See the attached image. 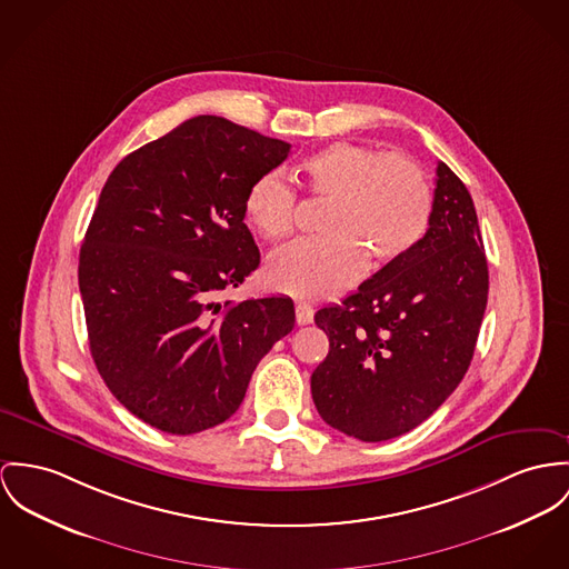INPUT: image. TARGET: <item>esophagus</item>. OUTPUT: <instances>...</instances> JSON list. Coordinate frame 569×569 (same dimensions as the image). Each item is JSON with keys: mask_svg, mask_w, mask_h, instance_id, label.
Here are the masks:
<instances>
[{"mask_svg": "<svg viewBox=\"0 0 569 569\" xmlns=\"http://www.w3.org/2000/svg\"><path fill=\"white\" fill-rule=\"evenodd\" d=\"M295 311H297V322H299V325H309V322H313V311H311V307L303 306V303H297Z\"/></svg>", "mask_w": 569, "mask_h": 569, "instance_id": "1", "label": "esophagus"}]
</instances>
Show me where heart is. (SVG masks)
Listing matches in <instances>:
<instances>
[{"label":"heart","instance_id":"1","mask_svg":"<svg viewBox=\"0 0 569 569\" xmlns=\"http://www.w3.org/2000/svg\"><path fill=\"white\" fill-rule=\"evenodd\" d=\"M313 197L331 201L325 238L283 247L268 263V279L306 301L340 295L370 268L407 258L425 238L433 197L422 169L405 156H386L357 142H331L303 164ZM244 214L266 240H283L297 220V190L279 171L253 179Z\"/></svg>","mask_w":569,"mask_h":569}]
</instances>
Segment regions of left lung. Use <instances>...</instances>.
<instances>
[{
  "label": "left lung",
  "instance_id": "8db88e82",
  "mask_svg": "<svg viewBox=\"0 0 569 569\" xmlns=\"http://www.w3.org/2000/svg\"><path fill=\"white\" fill-rule=\"evenodd\" d=\"M487 290L475 201L439 162L420 244L313 316L329 338V355L311 375L320 418L361 441L398 438L425 422L468 372Z\"/></svg>",
  "mask_w": 569,
  "mask_h": 569
}]
</instances>
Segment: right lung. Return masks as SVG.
Here are the masks:
<instances>
[{
  "label": "right lung",
  "mask_w": 569,
  "mask_h": 569,
  "mask_svg": "<svg viewBox=\"0 0 569 569\" xmlns=\"http://www.w3.org/2000/svg\"><path fill=\"white\" fill-rule=\"evenodd\" d=\"M290 144L194 117L110 173L80 249L94 366L114 398L171 436L236 413L263 355L295 327L288 297H219L260 266L244 224L256 177Z\"/></svg>",
  "instance_id": "right-lung-1"
}]
</instances>
